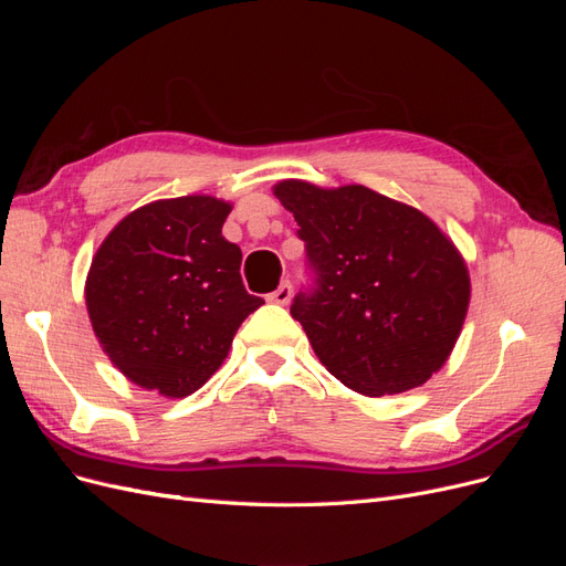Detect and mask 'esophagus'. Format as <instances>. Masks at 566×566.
<instances>
[{
  "instance_id": "obj_1",
  "label": "esophagus",
  "mask_w": 566,
  "mask_h": 566,
  "mask_svg": "<svg viewBox=\"0 0 566 566\" xmlns=\"http://www.w3.org/2000/svg\"><path fill=\"white\" fill-rule=\"evenodd\" d=\"M290 300H293V283H290V281H283V283L269 295V302H271V304H283V306H285Z\"/></svg>"
}]
</instances>
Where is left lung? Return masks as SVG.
<instances>
[{
  "instance_id": "obj_1",
  "label": "left lung",
  "mask_w": 566,
  "mask_h": 566,
  "mask_svg": "<svg viewBox=\"0 0 566 566\" xmlns=\"http://www.w3.org/2000/svg\"><path fill=\"white\" fill-rule=\"evenodd\" d=\"M312 283L290 314L318 361L366 397L420 387L447 361L470 304V276L432 219L366 186L281 181Z\"/></svg>"
}]
</instances>
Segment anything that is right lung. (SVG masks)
<instances>
[{
    "label": "right lung",
    "mask_w": 566,
    "mask_h": 566,
    "mask_svg": "<svg viewBox=\"0 0 566 566\" xmlns=\"http://www.w3.org/2000/svg\"><path fill=\"white\" fill-rule=\"evenodd\" d=\"M229 212L210 196L158 200L98 248L84 297L101 347L134 385L172 399L193 394L264 304L243 285L241 248L221 235Z\"/></svg>",
    "instance_id": "obj_1"
}]
</instances>
